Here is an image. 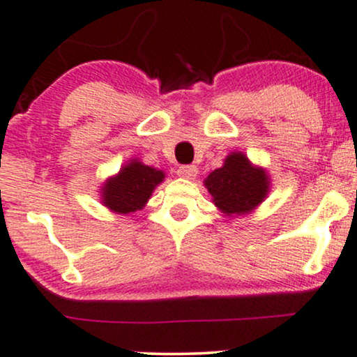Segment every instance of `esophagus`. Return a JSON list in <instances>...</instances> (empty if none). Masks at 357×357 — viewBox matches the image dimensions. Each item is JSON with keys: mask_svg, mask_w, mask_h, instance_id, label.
<instances>
[{"mask_svg": "<svg viewBox=\"0 0 357 357\" xmlns=\"http://www.w3.org/2000/svg\"><path fill=\"white\" fill-rule=\"evenodd\" d=\"M196 174H198V167L196 166H181L178 169V176L184 179H195Z\"/></svg>", "mask_w": 357, "mask_h": 357, "instance_id": "obj_1", "label": "esophagus"}]
</instances>
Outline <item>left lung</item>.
<instances>
[{
    "mask_svg": "<svg viewBox=\"0 0 357 357\" xmlns=\"http://www.w3.org/2000/svg\"><path fill=\"white\" fill-rule=\"evenodd\" d=\"M204 188L211 202L223 215H250L257 210L272 188L267 169L255 166L241 151H233L225 158L223 166L211 171L204 179Z\"/></svg>",
    "mask_w": 357,
    "mask_h": 357,
    "instance_id": "8db88e82",
    "label": "left lung"
}]
</instances>
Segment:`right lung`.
Wrapping results in <instances>:
<instances>
[{"label": "right lung", "mask_w": 357, "mask_h": 357, "mask_svg": "<svg viewBox=\"0 0 357 357\" xmlns=\"http://www.w3.org/2000/svg\"><path fill=\"white\" fill-rule=\"evenodd\" d=\"M165 171L147 166L137 158L129 159L117 174L109 176L100 186V203L117 215L142 210L155 186L165 181Z\"/></svg>", "instance_id": "1"}]
</instances>
